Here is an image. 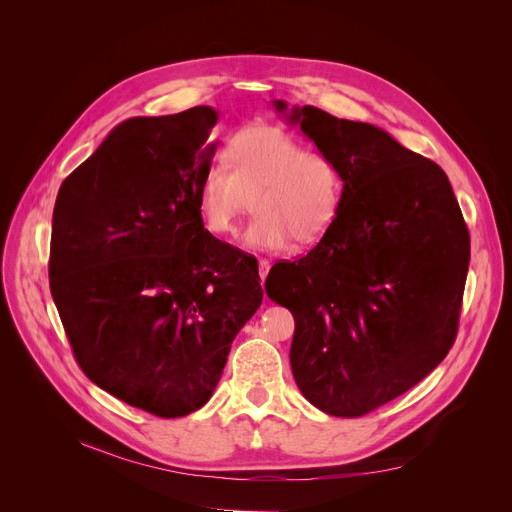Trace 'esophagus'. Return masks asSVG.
Segmentation results:
<instances>
[{
    "mask_svg": "<svg viewBox=\"0 0 512 512\" xmlns=\"http://www.w3.org/2000/svg\"><path fill=\"white\" fill-rule=\"evenodd\" d=\"M267 274H270V261H267V259H259V278L265 280Z\"/></svg>",
    "mask_w": 512,
    "mask_h": 512,
    "instance_id": "1",
    "label": "esophagus"
}]
</instances>
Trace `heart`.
<instances>
[{
  "mask_svg": "<svg viewBox=\"0 0 512 512\" xmlns=\"http://www.w3.org/2000/svg\"><path fill=\"white\" fill-rule=\"evenodd\" d=\"M342 174L328 153L307 147L280 126H247L226 145V161L205 168L197 201L209 232L230 236L253 205L245 245L278 251L290 238L313 245L324 236L342 199Z\"/></svg>",
  "mask_w": 512,
  "mask_h": 512,
  "instance_id": "b5f03b06",
  "label": "heart"
}]
</instances>
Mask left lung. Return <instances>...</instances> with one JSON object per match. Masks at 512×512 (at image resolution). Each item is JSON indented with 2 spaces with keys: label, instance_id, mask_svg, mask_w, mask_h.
<instances>
[{
  "label": "left lung",
  "instance_id": "left-lung-1",
  "mask_svg": "<svg viewBox=\"0 0 512 512\" xmlns=\"http://www.w3.org/2000/svg\"><path fill=\"white\" fill-rule=\"evenodd\" d=\"M286 118L336 159L344 186L330 230L299 261L276 263L265 292L294 317L290 367L303 396L328 415L361 417L448 355L469 230L444 170L386 130L313 105Z\"/></svg>",
  "mask_w": 512,
  "mask_h": 512
}]
</instances>
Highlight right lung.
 <instances>
[{
  "instance_id": "right-lung-1",
  "label": "right lung",
  "mask_w": 512,
  "mask_h": 512,
  "mask_svg": "<svg viewBox=\"0 0 512 512\" xmlns=\"http://www.w3.org/2000/svg\"><path fill=\"white\" fill-rule=\"evenodd\" d=\"M218 112L130 118L60 186L49 288L87 378L172 419L201 409L263 301L257 259L203 228Z\"/></svg>"
}]
</instances>
